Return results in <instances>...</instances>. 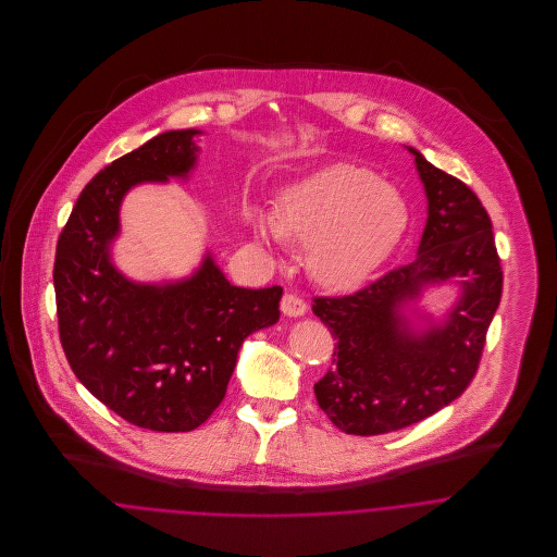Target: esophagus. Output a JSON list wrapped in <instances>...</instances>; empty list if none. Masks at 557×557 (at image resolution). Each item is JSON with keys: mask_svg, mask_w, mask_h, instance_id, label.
Listing matches in <instances>:
<instances>
[{"mask_svg": "<svg viewBox=\"0 0 557 557\" xmlns=\"http://www.w3.org/2000/svg\"><path fill=\"white\" fill-rule=\"evenodd\" d=\"M281 311L287 318H302L307 313V302L296 294H285L281 300Z\"/></svg>", "mask_w": 557, "mask_h": 557, "instance_id": "esophagus-1", "label": "esophagus"}]
</instances>
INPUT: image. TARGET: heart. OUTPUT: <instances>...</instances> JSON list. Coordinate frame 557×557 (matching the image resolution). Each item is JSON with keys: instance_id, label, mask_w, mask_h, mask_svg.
<instances>
[{"instance_id": "b5f03b06", "label": "heart", "mask_w": 557, "mask_h": 557, "mask_svg": "<svg viewBox=\"0 0 557 557\" xmlns=\"http://www.w3.org/2000/svg\"><path fill=\"white\" fill-rule=\"evenodd\" d=\"M255 238L311 246L309 270L330 289L367 281L409 227V206L397 188L358 164H332L289 184L274 216L248 210Z\"/></svg>"}]
</instances>
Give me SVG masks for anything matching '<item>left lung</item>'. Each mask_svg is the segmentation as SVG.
Returning <instances> with one entry per match:
<instances>
[{"label":"left lung","instance_id":"obj_1","mask_svg":"<svg viewBox=\"0 0 557 557\" xmlns=\"http://www.w3.org/2000/svg\"><path fill=\"white\" fill-rule=\"evenodd\" d=\"M407 150L426 195L416 259L354 296L313 305L336 338L334 367L315 384V397L349 435L398 431L461 397L502 298V265L480 199ZM444 284L458 287L456 302L440 317L422 312L423 294Z\"/></svg>","mask_w":557,"mask_h":557}]
</instances>
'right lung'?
I'll return each instance as SVG.
<instances>
[{
  "label": "right lung",
  "instance_id": "1",
  "mask_svg": "<svg viewBox=\"0 0 557 557\" xmlns=\"http://www.w3.org/2000/svg\"><path fill=\"white\" fill-rule=\"evenodd\" d=\"M199 135L160 133L96 173L53 268L60 338L81 384L124 420L162 433L203 424L227 393L244 338L281 318V287L232 285L210 250L190 276L160 283L133 281L113 261L128 190L188 180Z\"/></svg>",
  "mask_w": 557,
  "mask_h": 557
}]
</instances>
